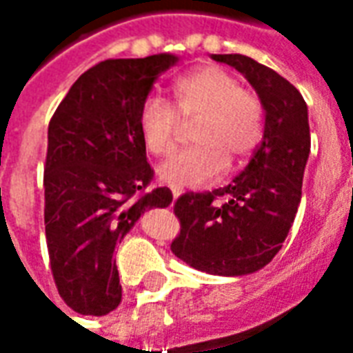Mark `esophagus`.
<instances>
[{"label":"esophagus","mask_w":353,"mask_h":353,"mask_svg":"<svg viewBox=\"0 0 353 353\" xmlns=\"http://www.w3.org/2000/svg\"><path fill=\"white\" fill-rule=\"evenodd\" d=\"M170 191H172V196L177 199V196L181 194V187H179V185H170Z\"/></svg>","instance_id":"obj_1"}]
</instances>
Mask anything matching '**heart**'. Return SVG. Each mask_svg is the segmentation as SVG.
<instances>
[{
    "label": "heart",
    "mask_w": 353,
    "mask_h": 353,
    "mask_svg": "<svg viewBox=\"0 0 353 353\" xmlns=\"http://www.w3.org/2000/svg\"><path fill=\"white\" fill-rule=\"evenodd\" d=\"M174 105L149 96L139 108L138 126L147 153L164 157L176 147L182 121L192 128L194 147L172 154L161 166L168 183L200 187L221 176L227 164H240L257 149L265 132L259 96L242 87L236 75L219 65H202L174 83Z\"/></svg>",
    "instance_id": "b5f03b06"
}]
</instances>
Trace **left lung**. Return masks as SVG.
I'll return each instance as SVG.
<instances>
[{"mask_svg":"<svg viewBox=\"0 0 353 353\" xmlns=\"http://www.w3.org/2000/svg\"><path fill=\"white\" fill-rule=\"evenodd\" d=\"M252 83L265 108V132L252 161L232 183L185 192L174 202L179 234L172 253L215 276H242L266 266L295 221L310 153L306 101L288 79L244 54H212ZM217 199H225L219 205Z\"/></svg>","mask_w":353,"mask_h":353,"instance_id":"left-lung-1","label":"left lung"}]
</instances>
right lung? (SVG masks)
<instances>
[{"label": "right lung", "mask_w": 353, "mask_h": 353, "mask_svg": "<svg viewBox=\"0 0 353 353\" xmlns=\"http://www.w3.org/2000/svg\"><path fill=\"white\" fill-rule=\"evenodd\" d=\"M176 62L174 54L103 60L73 83L50 119L45 236L58 293L77 314L115 310L123 299L115 248L145 210L172 202L168 187H151L138 115Z\"/></svg>", "instance_id": "add662e5"}]
</instances>
